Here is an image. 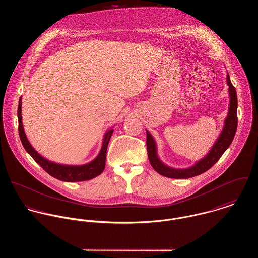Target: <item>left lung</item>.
I'll use <instances>...</instances> for the list:
<instances>
[{
    "mask_svg": "<svg viewBox=\"0 0 258 258\" xmlns=\"http://www.w3.org/2000/svg\"><path fill=\"white\" fill-rule=\"evenodd\" d=\"M226 83L228 85L229 106L227 117L224 120L223 128L218 140L213 145L210 152L203 159L196 162L194 166L186 169H175L165 165L158 157L157 145L153 136L146 130L148 158L153 169L158 174L172 179H188L195 176H199L211 169L220 160L225 150L229 147L234 138L237 128V96L235 88L231 84L228 74H226Z\"/></svg>",
    "mask_w": 258,
    "mask_h": 258,
    "instance_id": "obj_1",
    "label": "left lung"
}]
</instances>
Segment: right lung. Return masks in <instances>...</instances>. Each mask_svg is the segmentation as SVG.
Wrapping results in <instances>:
<instances>
[{"label":"right lung","mask_w":258,"mask_h":258,"mask_svg":"<svg viewBox=\"0 0 258 258\" xmlns=\"http://www.w3.org/2000/svg\"><path fill=\"white\" fill-rule=\"evenodd\" d=\"M18 118H19V134H20V138L23 146L37 164L51 177L63 182H82V181L91 180L99 176L103 172L105 168L107 147L110 141L111 135L113 133L112 128L105 133L100 152L94 160H92L91 162L85 165H80V166L62 165V164H57V163L48 161L47 159L43 158L41 155L37 153L29 142L24 130L23 123H22V97L20 98V101H19Z\"/></svg>","instance_id":"obj_1"}]
</instances>
